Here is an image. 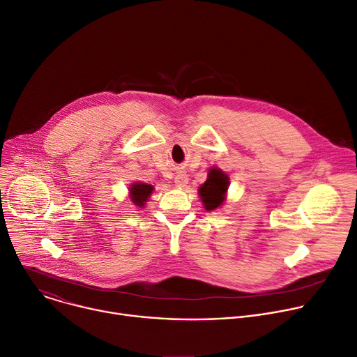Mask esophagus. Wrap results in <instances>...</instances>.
<instances>
[{"mask_svg":"<svg viewBox=\"0 0 357 357\" xmlns=\"http://www.w3.org/2000/svg\"><path fill=\"white\" fill-rule=\"evenodd\" d=\"M174 183H176L177 187H184V185L188 183L187 174L183 173V172H178V173L176 174V177H174Z\"/></svg>","mask_w":357,"mask_h":357,"instance_id":"1","label":"esophagus"}]
</instances>
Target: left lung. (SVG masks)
I'll return each instance as SVG.
<instances>
[{"label": "left lung", "instance_id": "8db88e82", "mask_svg": "<svg viewBox=\"0 0 357 357\" xmlns=\"http://www.w3.org/2000/svg\"><path fill=\"white\" fill-rule=\"evenodd\" d=\"M228 188V177L218 169H211L207 181L200 187L199 192L204 203V208L211 211L218 208L225 200V191Z\"/></svg>", "mask_w": 357, "mask_h": 357}]
</instances>
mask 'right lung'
Returning <instances> with one entry per match:
<instances>
[{"instance_id":"1","label":"right lung","mask_w":357,"mask_h":357,"mask_svg":"<svg viewBox=\"0 0 357 357\" xmlns=\"http://www.w3.org/2000/svg\"><path fill=\"white\" fill-rule=\"evenodd\" d=\"M153 192V187L150 184H146V183H135L132 187H130V199L132 202L139 206V207H143L144 203L147 202L149 195Z\"/></svg>"}]
</instances>
